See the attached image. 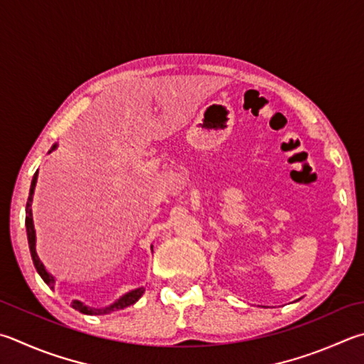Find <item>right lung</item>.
Segmentation results:
<instances>
[{
	"label": "right lung",
	"instance_id": "right-lung-1",
	"mask_svg": "<svg viewBox=\"0 0 364 364\" xmlns=\"http://www.w3.org/2000/svg\"><path fill=\"white\" fill-rule=\"evenodd\" d=\"M55 148H57V144H54V146L50 148L49 153H52V151H54ZM36 181H38V171H36L35 175H33L31 186H30V194H28V202H26V210H25V213H26V216H25L26 237H28L30 255H31L33 264H35V267L38 270V274L41 275V279L44 280L46 285L54 289L55 288V279L48 272V270H46L44 264L41 262V259H39V256L36 253V230H35V223H33V213H31V202H33V194H35ZM151 248H153V245H151ZM143 293H144V288L143 287L135 288V289H132V291L122 294L121 297H119V299H116L113 304H109V306H107V307H89V306H85L84 302L75 299V301L71 302V307L79 310V312L85 314V315H107V314L116 312V310H121V309H125V307L132 306V304H135L143 296Z\"/></svg>",
	"mask_w": 364,
	"mask_h": 364
}]
</instances>
